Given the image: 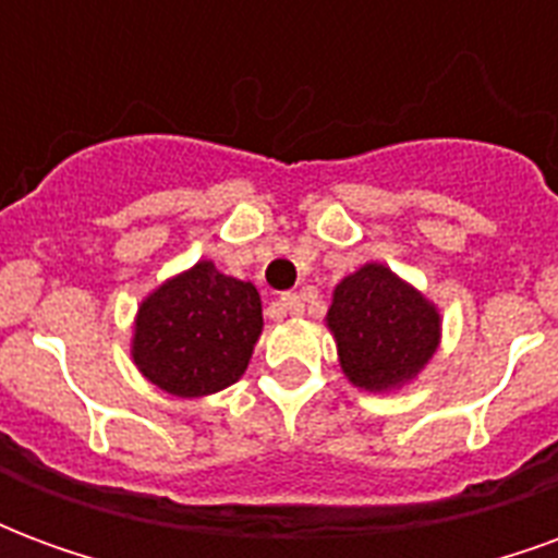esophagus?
I'll use <instances>...</instances> for the list:
<instances>
[{
  "mask_svg": "<svg viewBox=\"0 0 558 558\" xmlns=\"http://www.w3.org/2000/svg\"><path fill=\"white\" fill-rule=\"evenodd\" d=\"M278 307L283 311V314L302 316L304 314V299L299 295V292H283V295H280Z\"/></svg>",
  "mask_w": 558,
  "mask_h": 558,
  "instance_id": "1",
  "label": "esophagus"
}]
</instances>
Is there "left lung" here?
I'll return each mask as SVG.
<instances>
[{"instance_id": "1", "label": "left lung", "mask_w": 558, "mask_h": 558, "mask_svg": "<svg viewBox=\"0 0 558 558\" xmlns=\"http://www.w3.org/2000/svg\"><path fill=\"white\" fill-rule=\"evenodd\" d=\"M326 323L343 374L364 391H391L415 379L442 331L436 304L379 263L340 280Z\"/></svg>"}]
</instances>
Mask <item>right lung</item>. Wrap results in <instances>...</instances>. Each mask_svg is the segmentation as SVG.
Listing matches in <instances>:
<instances>
[{
	"instance_id": "add662e5",
	"label": "right lung",
	"mask_w": 558,
	"mask_h": 558,
	"mask_svg": "<svg viewBox=\"0 0 558 558\" xmlns=\"http://www.w3.org/2000/svg\"><path fill=\"white\" fill-rule=\"evenodd\" d=\"M259 331L263 302L254 283L227 278L211 259H199L143 299L131 355L160 391L203 398L247 371Z\"/></svg>"
}]
</instances>
